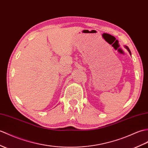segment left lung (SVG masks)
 <instances>
[{
    "label": "left lung",
    "mask_w": 148,
    "mask_h": 148,
    "mask_svg": "<svg viewBox=\"0 0 148 148\" xmlns=\"http://www.w3.org/2000/svg\"><path fill=\"white\" fill-rule=\"evenodd\" d=\"M125 49H126L127 50L129 51V52L130 53V56H131V52H130V50H129V47H128L127 46H125Z\"/></svg>",
    "instance_id": "1"
}]
</instances>
